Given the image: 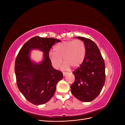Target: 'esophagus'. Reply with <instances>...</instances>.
I'll list each match as a JSON object with an SVG mask.
<instances>
[{
	"label": "esophagus",
	"instance_id": "1",
	"mask_svg": "<svg viewBox=\"0 0 125 125\" xmlns=\"http://www.w3.org/2000/svg\"><path fill=\"white\" fill-rule=\"evenodd\" d=\"M68 73H68V72H63V76H65L66 74H67Z\"/></svg>",
	"mask_w": 125,
	"mask_h": 125
}]
</instances>
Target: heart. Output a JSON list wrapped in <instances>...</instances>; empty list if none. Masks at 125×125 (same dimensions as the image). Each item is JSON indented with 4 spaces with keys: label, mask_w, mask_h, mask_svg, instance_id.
Wrapping results in <instances>:
<instances>
[{
    "label": "heart",
    "mask_w": 125,
    "mask_h": 125,
    "mask_svg": "<svg viewBox=\"0 0 125 125\" xmlns=\"http://www.w3.org/2000/svg\"><path fill=\"white\" fill-rule=\"evenodd\" d=\"M54 52L48 54V58L55 69L61 66L63 58V68L67 69L70 66L77 68L84 61L86 55V47L83 42L80 40L64 41L54 46Z\"/></svg>",
    "instance_id": "obj_1"
}]
</instances>
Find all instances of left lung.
Returning a JSON list of instances; mask_svg holds the SVG:
<instances>
[{
	"label": "left lung",
	"mask_w": 125,
	"mask_h": 125,
	"mask_svg": "<svg viewBox=\"0 0 125 125\" xmlns=\"http://www.w3.org/2000/svg\"><path fill=\"white\" fill-rule=\"evenodd\" d=\"M83 42L86 47L84 61L73 73L75 81L70 86L71 92L82 102L93 101L99 95L105 83V66L96 44L89 39L76 37Z\"/></svg>",
	"instance_id": "1"
}]
</instances>
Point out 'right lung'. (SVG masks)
I'll use <instances>...</instances> for the list:
<instances>
[{
    "mask_svg": "<svg viewBox=\"0 0 125 125\" xmlns=\"http://www.w3.org/2000/svg\"><path fill=\"white\" fill-rule=\"evenodd\" d=\"M60 41L54 38L35 36L23 45L16 57L15 73L19 90L30 103L39 105L47 103L54 95L57 83L63 78L62 73L55 69L48 58L52 45ZM33 49L44 53L40 64L33 63L29 54Z\"/></svg>",
    "mask_w": 125,
    "mask_h": 125,
    "instance_id": "right-lung-1",
    "label": "right lung"
}]
</instances>
